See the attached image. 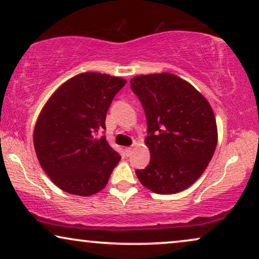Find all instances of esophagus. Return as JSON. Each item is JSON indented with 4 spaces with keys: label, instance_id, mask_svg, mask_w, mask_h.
I'll return each instance as SVG.
<instances>
[{
    "label": "esophagus",
    "instance_id": "obj_1",
    "mask_svg": "<svg viewBox=\"0 0 259 259\" xmlns=\"http://www.w3.org/2000/svg\"><path fill=\"white\" fill-rule=\"evenodd\" d=\"M123 151H125V155H126V157H130V155L132 154L133 148H132V147H126Z\"/></svg>",
    "mask_w": 259,
    "mask_h": 259
}]
</instances>
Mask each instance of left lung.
<instances>
[{
	"mask_svg": "<svg viewBox=\"0 0 259 259\" xmlns=\"http://www.w3.org/2000/svg\"><path fill=\"white\" fill-rule=\"evenodd\" d=\"M131 88L147 121L145 144L151 160L137 177L158 194L187 189L203 175L217 146V125L210 104L192 84L169 73L138 75Z\"/></svg>",
	"mask_w": 259,
	"mask_h": 259,
	"instance_id": "8db88e82",
	"label": "left lung"
}]
</instances>
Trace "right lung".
Segmentation results:
<instances>
[{
  "mask_svg": "<svg viewBox=\"0 0 259 259\" xmlns=\"http://www.w3.org/2000/svg\"><path fill=\"white\" fill-rule=\"evenodd\" d=\"M126 80L82 73L62 84L42 108L34 130L41 167L60 189L92 196L107 185L120 154L105 136L106 114Z\"/></svg>",
  "mask_w": 259,
  "mask_h": 259,
  "instance_id": "right-lung-1",
  "label": "right lung"
}]
</instances>
